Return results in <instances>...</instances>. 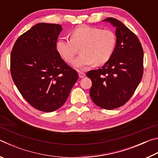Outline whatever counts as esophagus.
Wrapping results in <instances>:
<instances>
[{
	"instance_id": "esophagus-1",
	"label": "esophagus",
	"mask_w": 158,
	"mask_h": 158,
	"mask_svg": "<svg viewBox=\"0 0 158 158\" xmlns=\"http://www.w3.org/2000/svg\"><path fill=\"white\" fill-rule=\"evenodd\" d=\"M85 73H83V72H79V77H80V78H83V77H85Z\"/></svg>"
}]
</instances>
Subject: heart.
<instances>
[{
    "label": "heart",
    "mask_w": 158,
    "mask_h": 158,
    "mask_svg": "<svg viewBox=\"0 0 158 158\" xmlns=\"http://www.w3.org/2000/svg\"><path fill=\"white\" fill-rule=\"evenodd\" d=\"M116 43V37L113 31L83 26L73 31L71 39H58L56 49L67 62H70L80 49L81 54L73 64L75 68L83 69L93 64L100 65L108 61Z\"/></svg>",
    "instance_id": "b5f03b06"
}]
</instances>
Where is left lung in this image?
Listing matches in <instances>:
<instances>
[{"label":"left lung","instance_id":"obj_1","mask_svg":"<svg viewBox=\"0 0 158 158\" xmlns=\"http://www.w3.org/2000/svg\"><path fill=\"white\" fill-rule=\"evenodd\" d=\"M116 26V44L114 53L101 68L90 70V95L96 105L114 109L130 100L142 79L143 51L137 36L115 18L104 19Z\"/></svg>","mask_w":158,"mask_h":158}]
</instances>
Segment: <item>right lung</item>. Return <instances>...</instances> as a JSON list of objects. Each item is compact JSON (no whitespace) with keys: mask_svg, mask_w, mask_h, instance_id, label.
Instances as JSON below:
<instances>
[{"mask_svg":"<svg viewBox=\"0 0 158 158\" xmlns=\"http://www.w3.org/2000/svg\"><path fill=\"white\" fill-rule=\"evenodd\" d=\"M62 27L39 23L18 37L10 55V73L23 98L37 110L52 112L68 99L78 79L56 50Z\"/></svg>","mask_w":158,"mask_h":158,"instance_id":"1","label":"right lung"}]
</instances>
